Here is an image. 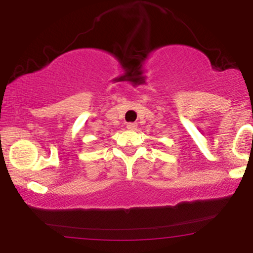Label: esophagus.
<instances>
[{
    "mask_svg": "<svg viewBox=\"0 0 253 253\" xmlns=\"http://www.w3.org/2000/svg\"><path fill=\"white\" fill-rule=\"evenodd\" d=\"M127 129H129V130L136 129V124L135 123H128V124H127Z\"/></svg>",
    "mask_w": 253,
    "mask_h": 253,
    "instance_id": "esophagus-1",
    "label": "esophagus"
}]
</instances>
